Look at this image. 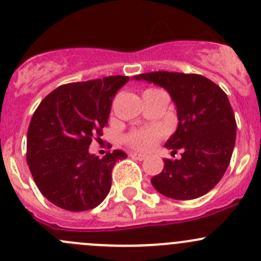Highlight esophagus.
Instances as JSON below:
<instances>
[{"mask_svg":"<svg viewBox=\"0 0 261 261\" xmlns=\"http://www.w3.org/2000/svg\"><path fill=\"white\" fill-rule=\"evenodd\" d=\"M130 156L134 158V159H136V160H145L146 159L145 154H139V152H131Z\"/></svg>","mask_w":261,"mask_h":261,"instance_id":"34e87169","label":"esophagus"}]
</instances>
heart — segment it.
Returning a JSON list of instances; mask_svg holds the SVG:
<instances>
[{
    "label": "heart",
    "instance_id": "b5f03b06",
    "mask_svg": "<svg viewBox=\"0 0 261 261\" xmlns=\"http://www.w3.org/2000/svg\"><path fill=\"white\" fill-rule=\"evenodd\" d=\"M162 136V130L158 127H147L141 130H135L130 133L126 138V141L130 146L135 149L147 150L151 149L156 144L158 139Z\"/></svg>",
    "mask_w": 261,
    "mask_h": 261
}]
</instances>
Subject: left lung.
<instances>
[{
  "mask_svg": "<svg viewBox=\"0 0 261 261\" xmlns=\"http://www.w3.org/2000/svg\"><path fill=\"white\" fill-rule=\"evenodd\" d=\"M167 89L177 107L178 127L165 147L180 159H164L151 184L168 198L187 201L208 193L225 174L236 140V121L227 94L208 78L177 72L134 75Z\"/></svg>",
  "mask_w": 261,
  "mask_h": 261,
  "instance_id": "obj_1",
  "label": "left lung"
}]
</instances>
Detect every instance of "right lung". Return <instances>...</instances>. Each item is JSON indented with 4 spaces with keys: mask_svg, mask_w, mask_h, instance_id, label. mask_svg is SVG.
Wrapping results in <instances>:
<instances>
[{
    "mask_svg": "<svg viewBox=\"0 0 261 261\" xmlns=\"http://www.w3.org/2000/svg\"><path fill=\"white\" fill-rule=\"evenodd\" d=\"M130 77L58 87L40 102L28 130L26 160L39 191L55 206L72 212L98 206L111 189L116 162L127 158L121 150L102 159L88 150L109 122L112 99Z\"/></svg>",
    "mask_w": 261,
    "mask_h": 261,
    "instance_id": "obj_1",
    "label": "right lung"
}]
</instances>
